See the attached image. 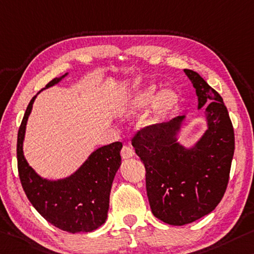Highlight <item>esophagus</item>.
<instances>
[{
	"label": "esophagus",
	"instance_id": "esophagus-1",
	"mask_svg": "<svg viewBox=\"0 0 254 254\" xmlns=\"http://www.w3.org/2000/svg\"><path fill=\"white\" fill-rule=\"evenodd\" d=\"M133 155H134V150L132 149V147L124 144L122 147V150H121V156H122V158L123 159L131 158V157H133Z\"/></svg>",
	"mask_w": 254,
	"mask_h": 254
}]
</instances>
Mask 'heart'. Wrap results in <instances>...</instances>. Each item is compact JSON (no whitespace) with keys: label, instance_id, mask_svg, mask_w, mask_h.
Segmentation results:
<instances>
[{"label":"heart","instance_id":"heart-1","mask_svg":"<svg viewBox=\"0 0 254 254\" xmlns=\"http://www.w3.org/2000/svg\"><path fill=\"white\" fill-rule=\"evenodd\" d=\"M160 95L159 90L157 89L155 86H151L147 88V89L139 92L138 95L134 96L130 102H128L126 106H124L123 111L127 114H134L136 112H140L150 106L151 104H154L157 99H158ZM179 103V97L174 92L168 91L166 94L162 96V98L159 99L158 105H157V111L155 115L152 118L147 121L148 126H155L156 123H158L160 119L164 115H166L168 112H171L173 108H175Z\"/></svg>","mask_w":254,"mask_h":254}]
</instances>
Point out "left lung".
<instances>
[{
    "instance_id": "left-lung-1",
    "label": "left lung",
    "mask_w": 254,
    "mask_h": 254,
    "mask_svg": "<svg viewBox=\"0 0 254 254\" xmlns=\"http://www.w3.org/2000/svg\"><path fill=\"white\" fill-rule=\"evenodd\" d=\"M195 88L199 108L207 104L208 130L192 150L176 142L183 116L136 131L131 142L146 168L152 214L183 226L208 215L226 191L235 149L234 128L223 98L192 70H184Z\"/></svg>"
}]
</instances>
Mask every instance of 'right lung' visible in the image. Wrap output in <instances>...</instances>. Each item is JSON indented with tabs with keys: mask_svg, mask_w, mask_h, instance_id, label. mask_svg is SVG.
Wrapping results in <instances>:
<instances>
[{
	"mask_svg": "<svg viewBox=\"0 0 254 254\" xmlns=\"http://www.w3.org/2000/svg\"><path fill=\"white\" fill-rule=\"evenodd\" d=\"M63 76L52 80L46 88ZM35 98H31L18 131V173L23 191L36 210L59 229L69 233L94 231L106 220L112 183L121 165L122 142L98 148L70 178L56 182L40 179L22 151L27 120Z\"/></svg>",
	"mask_w": 254,
	"mask_h": 254,
	"instance_id": "1",
	"label": "right lung"
}]
</instances>
